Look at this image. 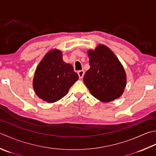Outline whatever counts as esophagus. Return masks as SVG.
Returning a JSON list of instances; mask_svg holds the SVG:
<instances>
[{"label": "esophagus", "instance_id": "esophagus-1", "mask_svg": "<svg viewBox=\"0 0 156 156\" xmlns=\"http://www.w3.org/2000/svg\"><path fill=\"white\" fill-rule=\"evenodd\" d=\"M78 74L79 76V78H83V76L84 75V71L83 69L82 70H79V71L78 72Z\"/></svg>", "mask_w": 156, "mask_h": 156}]
</instances>
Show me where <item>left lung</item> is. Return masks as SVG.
I'll return each mask as SVG.
<instances>
[{"instance_id":"obj_1","label":"left lung","mask_w":156,"mask_h":156,"mask_svg":"<svg viewBox=\"0 0 156 156\" xmlns=\"http://www.w3.org/2000/svg\"><path fill=\"white\" fill-rule=\"evenodd\" d=\"M88 55L90 68L83 80L90 93L103 102L119 98L126 87V76L118 58L103 44L88 51Z\"/></svg>"}]
</instances>
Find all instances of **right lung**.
Instances as JSON below:
<instances>
[{"mask_svg": "<svg viewBox=\"0 0 156 156\" xmlns=\"http://www.w3.org/2000/svg\"><path fill=\"white\" fill-rule=\"evenodd\" d=\"M78 79L72 65L62 59V52H48L37 67L33 86L36 94L42 100L53 103L68 93Z\"/></svg>", "mask_w": 156, "mask_h": 156, "instance_id": "add662e5", "label": "right lung"}]
</instances>
